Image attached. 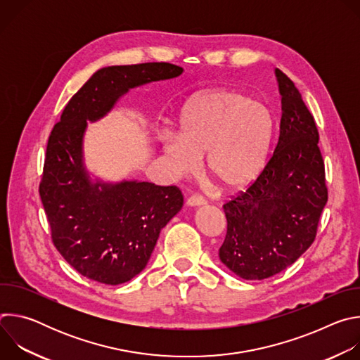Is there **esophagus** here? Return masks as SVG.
Masks as SVG:
<instances>
[{
    "label": "esophagus",
    "instance_id": "1",
    "mask_svg": "<svg viewBox=\"0 0 360 360\" xmlns=\"http://www.w3.org/2000/svg\"><path fill=\"white\" fill-rule=\"evenodd\" d=\"M188 205H191V207H200V205H205L207 203V200H205L202 196H198V195H192L188 198L186 200Z\"/></svg>",
    "mask_w": 360,
    "mask_h": 360
}]
</instances>
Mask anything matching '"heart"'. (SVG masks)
<instances>
[{
    "instance_id": "obj_1",
    "label": "heart",
    "mask_w": 360,
    "mask_h": 360,
    "mask_svg": "<svg viewBox=\"0 0 360 360\" xmlns=\"http://www.w3.org/2000/svg\"><path fill=\"white\" fill-rule=\"evenodd\" d=\"M275 134L266 104L233 89L198 95L184 108L179 135L165 134L162 149L181 174H196L208 152V171L226 189L249 185L264 169Z\"/></svg>"
}]
</instances>
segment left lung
Listing matches in <instances>:
<instances>
[{"label": "left lung", "mask_w": 360, "mask_h": 360, "mask_svg": "<svg viewBox=\"0 0 360 360\" xmlns=\"http://www.w3.org/2000/svg\"><path fill=\"white\" fill-rule=\"evenodd\" d=\"M282 117L275 150L245 191L224 203L219 259L248 281L271 278L309 248L328 202L315 120L293 81L276 68Z\"/></svg>", "instance_id": "8db88e82"}]
</instances>
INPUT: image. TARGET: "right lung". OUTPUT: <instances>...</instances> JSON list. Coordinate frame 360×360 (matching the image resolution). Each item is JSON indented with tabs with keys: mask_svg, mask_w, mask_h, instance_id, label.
<instances>
[{
	"mask_svg": "<svg viewBox=\"0 0 360 360\" xmlns=\"http://www.w3.org/2000/svg\"><path fill=\"white\" fill-rule=\"evenodd\" d=\"M181 74L182 68L169 63L102 68L70 99L49 134L39 196L51 239L88 279L120 285L138 275L161 229L181 211L184 196L175 185L92 184L82 165L86 121L104 117L129 88Z\"/></svg>",
	"mask_w": 360,
	"mask_h": 360,
	"instance_id": "add662e5",
	"label": "right lung"
}]
</instances>
